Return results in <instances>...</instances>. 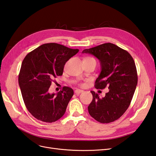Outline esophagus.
I'll return each instance as SVG.
<instances>
[{"instance_id": "1", "label": "esophagus", "mask_w": 156, "mask_h": 156, "mask_svg": "<svg viewBox=\"0 0 156 156\" xmlns=\"http://www.w3.org/2000/svg\"><path fill=\"white\" fill-rule=\"evenodd\" d=\"M82 92H83V90H81V89H76V90H75V94H81V93H82Z\"/></svg>"}]
</instances>
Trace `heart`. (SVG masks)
Masks as SVG:
<instances>
[{
    "label": "heart",
    "mask_w": 156,
    "mask_h": 156,
    "mask_svg": "<svg viewBox=\"0 0 156 156\" xmlns=\"http://www.w3.org/2000/svg\"><path fill=\"white\" fill-rule=\"evenodd\" d=\"M83 60H96L93 57H90V56H87V57L84 58Z\"/></svg>",
    "instance_id": "1"
}]
</instances>
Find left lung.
<instances>
[{
  "label": "left lung",
  "mask_w": 156,
  "mask_h": 156,
  "mask_svg": "<svg viewBox=\"0 0 156 156\" xmlns=\"http://www.w3.org/2000/svg\"><path fill=\"white\" fill-rule=\"evenodd\" d=\"M100 61L101 73L95 88L109 90L104 98L90 91L93 99L88 107L90 115L98 122L107 124L123 115L128 108L137 84V72L133 58L127 51L106 43L83 51Z\"/></svg>",
  "instance_id": "1"
}]
</instances>
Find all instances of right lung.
I'll list each match as a JSON object with an SVG mask.
<instances>
[{
  "mask_svg": "<svg viewBox=\"0 0 156 156\" xmlns=\"http://www.w3.org/2000/svg\"><path fill=\"white\" fill-rule=\"evenodd\" d=\"M78 52L56 43L45 44L23 60L19 85L27 108L36 119L51 123L64 115L73 89L64 87L56 94H50L49 89L53 79L62 75L66 62Z\"/></svg>",
  "mask_w": 156,
  "mask_h": 156,
  "instance_id": "add662e5",
  "label": "right lung"
}]
</instances>
